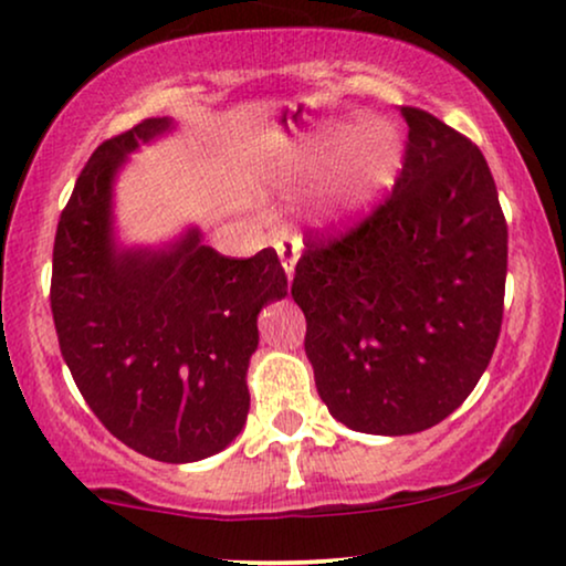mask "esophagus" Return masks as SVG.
<instances>
[{"label":"esophagus","instance_id":"obj_1","mask_svg":"<svg viewBox=\"0 0 566 566\" xmlns=\"http://www.w3.org/2000/svg\"><path fill=\"white\" fill-rule=\"evenodd\" d=\"M298 250H301V239L298 237H289V234L277 237L275 252H277V258H281V265L285 270V275H289V281L293 277V270H296Z\"/></svg>","mask_w":566,"mask_h":566}]
</instances>
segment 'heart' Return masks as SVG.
Listing matches in <instances>:
<instances>
[{"mask_svg": "<svg viewBox=\"0 0 566 566\" xmlns=\"http://www.w3.org/2000/svg\"><path fill=\"white\" fill-rule=\"evenodd\" d=\"M405 146L397 130L384 120L358 128H335L306 151L298 180L312 182L332 172L324 192L322 219L353 223L374 208L397 180Z\"/></svg>", "mask_w": 566, "mask_h": 566, "instance_id": "1", "label": "heart"}]
</instances>
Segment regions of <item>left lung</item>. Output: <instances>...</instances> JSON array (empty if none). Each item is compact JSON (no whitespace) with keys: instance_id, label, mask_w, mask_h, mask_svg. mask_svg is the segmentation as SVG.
Returning <instances> with one entry per match:
<instances>
[{"instance_id":"8db88e82","label":"left lung","mask_w":566,"mask_h":566,"mask_svg":"<svg viewBox=\"0 0 566 566\" xmlns=\"http://www.w3.org/2000/svg\"><path fill=\"white\" fill-rule=\"evenodd\" d=\"M391 196L360 227L306 244L291 296L329 415L412 436L474 391L502 327L507 223L484 154L420 107Z\"/></svg>"}]
</instances>
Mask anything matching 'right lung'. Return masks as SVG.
<instances>
[{"label": "right lung", "instance_id": "add662e5", "mask_svg": "<svg viewBox=\"0 0 566 566\" xmlns=\"http://www.w3.org/2000/svg\"><path fill=\"white\" fill-rule=\"evenodd\" d=\"M175 130L146 118L99 144L61 213L51 312L76 389L136 453L190 463L219 453L250 412L258 316L289 293L275 250L223 258L188 227L159 247L115 234V180L142 144Z\"/></svg>", "mask_w": 566, "mask_h": 566}]
</instances>
